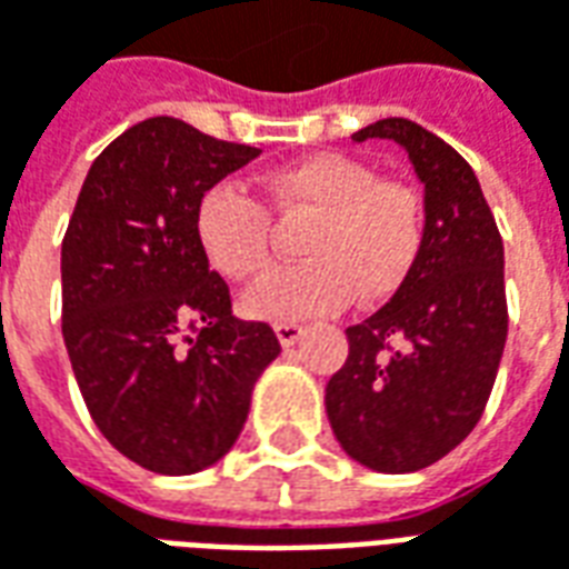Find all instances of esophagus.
<instances>
[{
    "mask_svg": "<svg viewBox=\"0 0 569 569\" xmlns=\"http://www.w3.org/2000/svg\"><path fill=\"white\" fill-rule=\"evenodd\" d=\"M273 332H277V338H280V345L283 347H292L305 335V326H298V322H277L273 326Z\"/></svg>",
    "mask_w": 569,
    "mask_h": 569,
    "instance_id": "1",
    "label": "esophagus"
}]
</instances>
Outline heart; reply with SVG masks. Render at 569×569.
Wrapping results in <instances>:
<instances>
[{
    "instance_id": "b5f03b06",
    "label": "heart",
    "mask_w": 569,
    "mask_h": 569,
    "mask_svg": "<svg viewBox=\"0 0 569 569\" xmlns=\"http://www.w3.org/2000/svg\"><path fill=\"white\" fill-rule=\"evenodd\" d=\"M277 216H310L305 261L273 271L247 296L261 320H305L393 296L423 247V200L402 179H381L371 163L326 151L283 163L264 179ZM271 210L234 182L212 186L198 207L200 247L212 268L249 283L271 264Z\"/></svg>"
}]
</instances>
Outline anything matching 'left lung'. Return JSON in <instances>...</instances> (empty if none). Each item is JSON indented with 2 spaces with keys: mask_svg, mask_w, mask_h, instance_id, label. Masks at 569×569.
Segmentation results:
<instances>
[{
  "mask_svg": "<svg viewBox=\"0 0 569 569\" xmlns=\"http://www.w3.org/2000/svg\"><path fill=\"white\" fill-rule=\"evenodd\" d=\"M353 140H393L427 191L423 247L396 296L347 329L350 353L326 387L335 436L378 472H418L476 429L497 381L509 308L502 237L463 154L408 118Z\"/></svg>",
  "mask_w": 569,
  "mask_h": 569,
  "instance_id": "left-lung-1",
  "label": "left lung"
}]
</instances>
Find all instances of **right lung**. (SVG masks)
Segmentation results:
<instances>
[{
	"mask_svg": "<svg viewBox=\"0 0 569 569\" xmlns=\"http://www.w3.org/2000/svg\"><path fill=\"white\" fill-rule=\"evenodd\" d=\"M259 154L179 118H146L88 170L63 234V341L112 448L188 476L231 451L280 341L237 320L198 237V207Z\"/></svg>",
	"mask_w": 569,
	"mask_h": 569,
	"instance_id": "right-lung-1",
	"label": "right lung"
}]
</instances>
